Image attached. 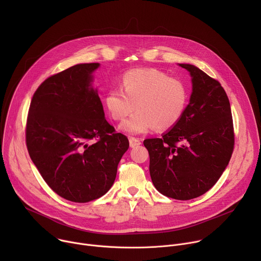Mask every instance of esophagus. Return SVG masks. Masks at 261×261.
<instances>
[{
	"label": "esophagus",
	"instance_id": "esophagus-1",
	"mask_svg": "<svg viewBox=\"0 0 261 261\" xmlns=\"http://www.w3.org/2000/svg\"><path fill=\"white\" fill-rule=\"evenodd\" d=\"M129 143H130V146L131 147H135L137 145H139L141 142L138 138H135V137H129Z\"/></svg>",
	"mask_w": 261,
	"mask_h": 261
}]
</instances>
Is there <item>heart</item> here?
<instances>
[{
	"label": "heart",
	"instance_id": "b5f03b06",
	"mask_svg": "<svg viewBox=\"0 0 261 261\" xmlns=\"http://www.w3.org/2000/svg\"><path fill=\"white\" fill-rule=\"evenodd\" d=\"M189 88L184 81L148 68L127 71L121 88L110 89L105 104L111 119L122 122L120 129L129 135L147 133L154 128L166 131L182 119L189 103Z\"/></svg>",
	"mask_w": 261,
	"mask_h": 261
}]
</instances>
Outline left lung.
<instances>
[{"label":"left lung","mask_w":261,"mask_h":261,"mask_svg":"<svg viewBox=\"0 0 261 261\" xmlns=\"http://www.w3.org/2000/svg\"><path fill=\"white\" fill-rule=\"evenodd\" d=\"M192 94L179 123L161 138L143 141L150 174L163 195L189 200L207 192L225 170L234 146L228 97L221 84L190 64Z\"/></svg>","instance_id":"obj_1"}]
</instances>
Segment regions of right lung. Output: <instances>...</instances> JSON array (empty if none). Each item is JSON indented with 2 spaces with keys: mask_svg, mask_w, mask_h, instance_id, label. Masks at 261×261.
<instances>
[{
  "mask_svg": "<svg viewBox=\"0 0 261 261\" xmlns=\"http://www.w3.org/2000/svg\"><path fill=\"white\" fill-rule=\"evenodd\" d=\"M98 63L79 64L46 79L33 95L25 127L29 155L59 196L85 203L113 186L129 147L104 117L92 73Z\"/></svg>",
  "mask_w": 261,
  "mask_h": 261,
  "instance_id": "right-lung-1",
  "label": "right lung"
}]
</instances>
